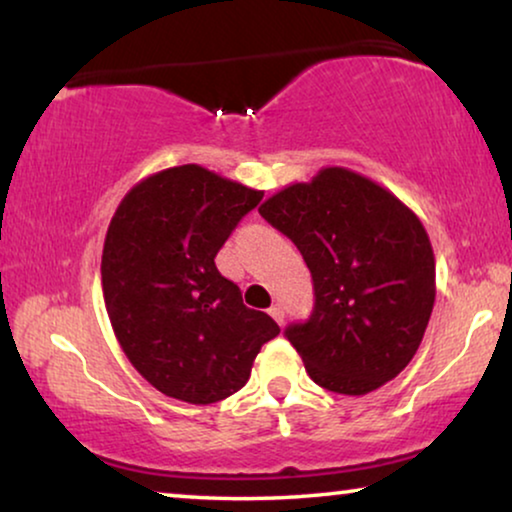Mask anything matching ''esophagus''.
Listing matches in <instances>:
<instances>
[{
  "label": "esophagus",
  "instance_id": "esophagus-1",
  "mask_svg": "<svg viewBox=\"0 0 512 512\" xmlns=\"http://www.w3.org/2000/svg\"><path fill=\"white\" fill-rule=\"evenodd\" d=\"M268 312H270V317H272V319H275L279 326H282V324H284V310H282V305H272Z\"/></svg>",
  "mask_w": 512,
  "mask_h": 512
}]
</instances>
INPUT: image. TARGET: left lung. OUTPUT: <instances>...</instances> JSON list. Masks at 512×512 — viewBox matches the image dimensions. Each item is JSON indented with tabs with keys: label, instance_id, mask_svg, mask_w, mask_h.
<instances>
[{
	"label": "left lung",
	"instance_id": "left-lung-1",
	"mask_svg": "<svg viewBox=\"0 0 512 512\" xmlns=\"http://www.w3.org/2000/svg\"><path fill=\"white\" fill-rule=\"evenodd\" d=\"M258 212L312 272V317L286 328L307 375L345 396L394 380L422 345L436 300V256L419 216L347 167H321Z\"/></svg>",
	"mask_w": 512,
	"mask_h": 512
}]
</instances>
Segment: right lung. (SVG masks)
<instances>
[{"instance_id":"1","label":"right lung","mask_w":512,"mask_h":512,"mask_svg":"<svg viewBox=\"0 0 512 512\" xmlns=\"http://www.w3.org/2000/svg\"><path fill=\"white\" fill-rule=\"evenodd\" d=\"M263 191L188 163L125 193L102 249V293L116 340L160 394L193 405L233 396L279 326L242 303L214 256Z\"/></svg>"}]
</instances>
